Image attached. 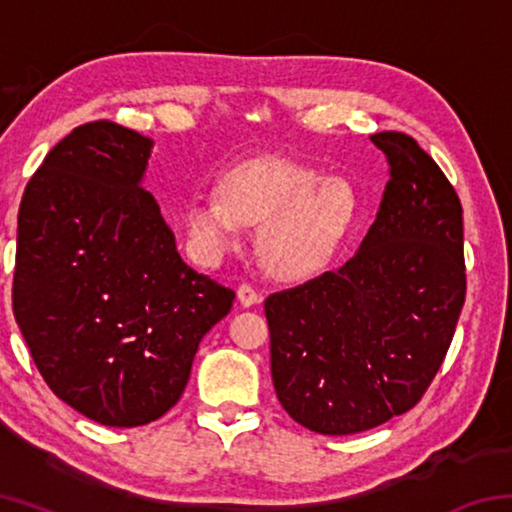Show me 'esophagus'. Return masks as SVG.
<instances>
[{
    "mask_svg": "<svg viewBox=\"0 0 512 512\" xmlns=\"http://www.w3.org/2000/svg\"><path fill=\"white\" fill-rule=\"evenodd\" d=\"M237 298L241 302V307H255L262 302V296H259V293L250 287V284H241V287L237 289Z\"/></svg>",
    "mask_w": 512,
    "mask_h": 512,
    "instance_id": "34e87169",
    "label": "esophagus"
}]
</instances>
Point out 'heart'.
I'll return each mask as SVG.
<instances>
[{"label":"heart","instance_id":"1","mask_svg":"<svg viewBox=\"0 0 512 512\" xmlns=\"http://www.w3.org/2000/svg\"><path fill=\"white\" fill-rule=\"evenodd\" d=\"M359 214V198L343 178L289 158H255L225 169L216 194L189 198L183 225L194 255L216 262L237 246L244 225H259L257 255L282 282L323 271Z\"/></svg>","mask_w":512,"mask_h":512}]
</instances>
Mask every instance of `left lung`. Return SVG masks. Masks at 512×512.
Segmentation results:
<instances>
[{
  "label": "left lung",
  "instance_id": "left-lung-1",
  "mask_svg": "<svg viewBox=\"0 0 512 512\" xmlns=\"http://www.w3.org/2000/svg\"><path fill=\"white\" fill-rule=\"evenodd\" d=\"M388 183L359 253L264 302L277 400L323 436L411 411L443 366L465 302L463 207L413 137L370 135Z\"/></svg>",
  "mask_w": 512,
  "mask_h": 512
}]
</instances>
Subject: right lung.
I'll use <instances>...</instances> for the list:
<instances>
[{"label":"right lung","mask_w":512,"mask_h":512,"mask_svg":"<svg viewBox=\"0 0 512 512\" xmlns=\"http://www.w3.org/2000/svg\"><path fill=\"white\" fill-rule=\"evenodd\" d=\"M151 146L108 119L74 128L17 212V325L56 397L106 427L162 418L235 300L180 259L142 187Z\"/></svg>","instance_id":"right-lung-1"}]
</instances>
